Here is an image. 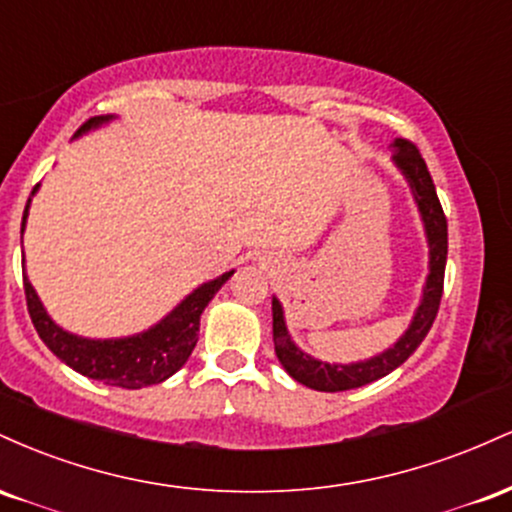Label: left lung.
Wrapping results in <instances>:
<instances>
[{
  "label": "left lung",
  "instance_id": "8db88e82",
  "mask_svg": "<svg viewBox=\"0 0 512 512\" xmlns=\"http://www.w3.org/2000/svg\"><path fill=\"white\" fill-rule=\"evenodd\" d=\"M392 146V163L407 180L411 195H414L416 209H419L421 223H424L426 243H428V276L424 284L421 301L416 305L414 317L402 337L397 339L390 349L380 351L378 356H370L366 361L356 363H327L320 358L305 354L291 339L289 327H286L284 308L279 298H272V317H274V351L279 363L296 383H301L317 392H342L354 390V387L368 385L373 380L385 378L387 373L402 366L407 358L419 349L424 342L433 320L438 315L440 296H443V276L445 262H448V221H445L443 207H440L436 185H433L431 173H428L426 161L421 158L419 149L409 144L407 139H395Z\"/></svg>",
  "mask_w": 512,
  "mask_h": 512
}]
</instances>
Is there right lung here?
Masks as SVG:
<instances>
[{
  "mask_svg": "<svg viewBox=\"0 0 512 512\" xmlns=\"http://www.w3.org/2000/svg\"><path fill=\"white\" fill-rule=\"evenodd\" d=\"M115 115H98L91 117L74 137L98 129L108 122H113ZM40 185L33 187L31 197H28L26 211H23L21 233L26 231L28 209H31V199L38 192ZM26 262V260H23ZM236 269L223 272L216 279L207 281V284L197 286L195 291L187 293L182 301L175 305L166 317L151 325L149 330L129 334V337H115V339H88L79 337L62 330L55 320L48 315L43 301L35 293L33 284L28 276L23 274V291H26L28 313L35 325V332L40 334L45 346L74 368L76 373L86 375L91 380H101L105 385L127 387V390H137V387L158 385L168 380L170 375L178 373L190 358L192 349H195L199 337V317H202L204 308H207L216 291L231 279Z\"/></svg>",
  "mask_w": 512,
  "mask_h": 512,
  "instance_id": "1",
  "label": "right lung"
}]
</instances>
